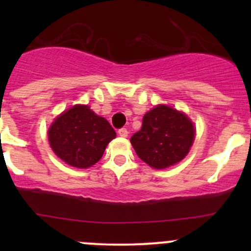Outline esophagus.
<instances>
[{"mask_svg":"<svg viewBox=\"0 0 251 251\" xmlns=\"http://www.w3.org/2000/svg\"><path fill=\"white\" fill-rule=\"evenodd\" d=\"M118 133H119V136H121V137H127L128 136V131L126 130L125 127L120 128V130L118 131Z\"/></svg>","mask_w":251,"mask_h":251,"instance_id":"34e87169","label":"esophagus"}]
</instances>
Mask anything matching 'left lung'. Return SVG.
I'll use <instances>...</instances> for the list:
<instances>
[{
	"label": "left lung",
	"mask_w": 251,
	"mask_h": 251,
	"mask_svg": "<svg viewBox=\"0 0 251 251\" xmlns=\"http://www.w3.org/2000/svg\"><path fill=\"white\" fill-rule=\"evenodd\" d=\"M194 137L193 123L186 114L159 104L144 114L141 130L130 141L141 160L154 169H166L184 159Z\"/></svg>",
	"instance_id": "left-lung-1"
}]
</instances>
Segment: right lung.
<instances>
[{"label": "right lung", "instance_id": "1", "mask_svg": "<svg viewBox=\"0 0 251 251\" xmlns=\"http://www.w3.org/2000/svg\"><path fill=\"white\" fill-rule=\"evenodd\" d=\"M115 137L110 124L82 104L63 111L48 128V141L55 155L77 169L95 165Z\"/></svg>", "mask_w": 251, "mask_h": 251}]
</instances>
